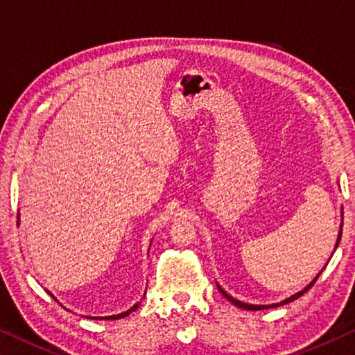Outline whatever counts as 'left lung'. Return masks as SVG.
<instances>
[{"instance_id": "8db88e82", "label": "left lung", "mask_w": 355, "mask_h": 355, "mask_svg": "<svg viewBox=\"0 0 355 355\" xmlns=\"http://www.w3.org/2000/svg\"><path fill=\"white\" fill-rule=\"evenodd\" d=\"M343 227V226H341ZM340 240H341V229H340V235H338V240H336V246H338V243H340ZM320 275V273H319ZM319 275L316 278H314L311 283H309L305 289L303 291H300V292H297V294H294L292 297H289V299H286V300H283V302H279V303H273V305H248V303H243V302H240V300H237V299H234V297H230L226 291L224 289H221V286L219 284H216L218 286V289H219V292H221V294L226 297V299L230 302V303H234L235 306H239V308H243V309H248V311H257V309H268V308H277V306H281V305H286V303H291L292 300H297L299 299V297H302L303 294H305L306 291H309L313 288V284L316 283L318 281V278H319Z\"/></svg>"}]
</instances>
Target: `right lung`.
I'll list each match as a JSON object with an SVG mask.
<instances>
[{
  "label": "right lung",
  "instance_id": "obj_1",
  "mask_svg": "<svg viewBox=\"0 0 355 355\" xmlns=\"http://www.w3.org/2000/svg\"><path fill=\"white\" fill-rule=\"evenodd\" d=\"M52 297H53V295H52ZM137 308H139V303H136V305H134L131 309H128V311H125V313H120V314H115V316H105V318H89V319H121V318H126L129 313L136 311Z\"/></svg>",
  "mask_w": 355,
  "mask_h": 355
}]
</instances>
